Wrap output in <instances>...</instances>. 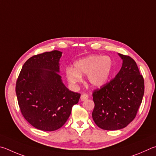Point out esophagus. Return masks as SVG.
I'll list each match as a JSON object with an SVG mask.
<instances>
[{"label":"esophagus","instance_id":"obj_1","mask_svg":"<svg viewBox=\"0 0 156 156\" xmlns=\"http://www.w3.org/2000/svg\"><path fill=\"white\" fill-rule=\"evenodd\" d=\"M88 99V94H86V93L81 94V100L82 101H86V100H87Z\"/></svg>","mask_w":156,"mask_h":156}]
</instances>
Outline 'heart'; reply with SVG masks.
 I'll return each instance as SVG.
<instances>
[{"label": "heart", "mask_w": 156, "mask_h": 156, "mask_svg": "<svg viewBox=\"0 0 156 156\" xmlns=\"http://www.w3.org/2000/svg\"><path fill=\"white\" fill-rule=\"evenodd\" d=\"M112 70V61L110 57L89 55L74 63V69L68 68L66 76L72 86H76L87 75L88 83L93 88H100L108 82Z\"/></svg>", "instance_id": "b5f03b06"}]
</instances>
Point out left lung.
Returning a JSON list of instances; mask_svg holds the SVG:
<instances>
[{
    "instance_id": "8db88e82",
    "label": "left lung",
    "mask_w": 156,
    "mask_h": 156,
    "mask_svg": "<svg viewBox=\"0 0 156 156\" xmlns=\"http://www.w3.org/2000/svg\"><path fill=\"white\" fill-rule=\"evenodd\" d=\"M122 59L121 70L113 80L92 93L94 108L92 119L105 130H118L135 119L143 100V75L132 57L119 53Z\"/></svg>"
}]
</instances>
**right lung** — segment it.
<instances>
[{
    "label": "right lung",
    "mask_w": 156,
    "mask_h": 156,
    "mask_svg": "<svg viewBox=\"0 0 156 156\" xmlns=\"http://www.w3.org/2000/svg\"><path fill=\"white\" fill-rule=\"evenodd\" d=\"M59 51L34 55L24 63L16 81L21 113L32 126L55 131L65 124L81 94L68 90L59 75Z\"/></svg>",
    "instance_id": "right-lung-1"
}]
</instances>
